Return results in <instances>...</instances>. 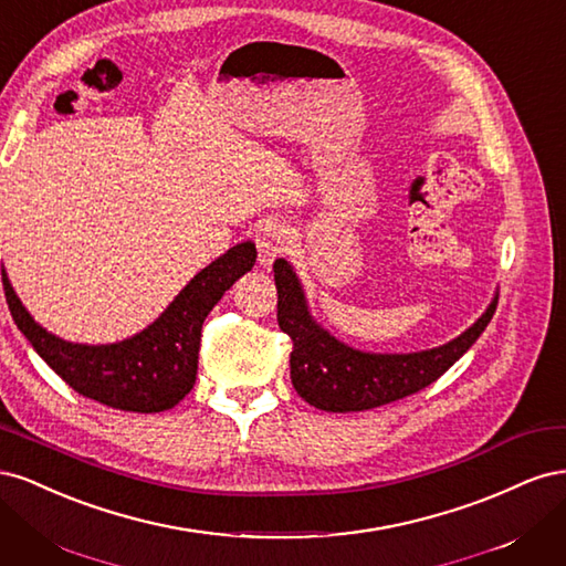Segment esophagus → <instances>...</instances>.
Wrapping results in <instances>:
<instances>
[{"label": "esophagus", "mask_w": 566, "mask_h": 566, "mask_svg": "<svg viewBox=\"0 0 566 566\" xmlns=\"http://www.w3.org/2000/svg\"><path fill=\"white\" fill-rule=\"evenodd\" d=\"M254 245H256V252H260V262L269 266L287 250L290 231L281 224V221H264V224L256 229Z\"/></svg>", "instance_id": "34e87169"}]
</instances>
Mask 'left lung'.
I'll return each instance as SVG.
<instances>
[{
  "label": "left lung",
  "mask_w": 566,
  "mask_h": 566,
  "mask_svg": "<svg viewBox=\"0 0 566 566\" xmlns=\"http://www.w3.org/2000/svg\"><path fill=\"white\" fill-rule=\"evenodd\" d=\"M279 290V325L293 339L290 380L300 397L331 413L378 408L410 397L439 380L491 323L499 297L472 328L449 345L416 354H366L342 345L306 312L302 285L285 260L273 262Z\"/></svg>",
  "instance_id": "1"
}]
</instances>
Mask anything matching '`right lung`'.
<instances>
[{
  "instance_id": "obj_1",
  "label": "right lung",
  "mask_w": 566,
  "mask_h": 566,
  "mask_svg": "<svg viewBox=\"0 0 566 566\" xmlns=\"http://www.w3.org/2000/svg\"><path fill=\"white\" fill-rule=\"evenodd\" d=\"M256 250L241 243L188 283L165 314L117 345L87 347L63 342L32 321L2 273L9 312L19 331L59 378L77 394L132 413H160L196 385L202 323L227 290L254 266Z\"/></svg>"
}]
</instances>
